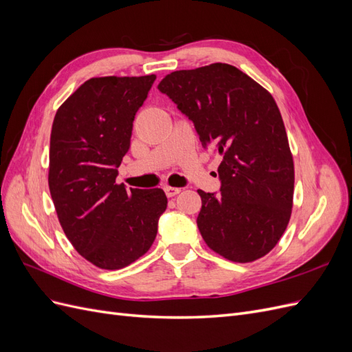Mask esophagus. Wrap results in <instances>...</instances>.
Here are the masks:
<instances>
[{
  "mask_svg": "<svg viewBox=\"0 0 352 352\" xmlns=\"http://www.w3.org/2000/svg\"><path fill=\"white\" fill-rule=\"evenodd\" d=\"M164 192L167 197H175L180 192V188H175V186H164Z\"/></svg>",
  "mask_w": 352,
  "mask_h": 352,
  "instance_id": "esophagus-1",
  "label": "esophagus"
}]
</instances>
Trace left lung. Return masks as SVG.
<instances>
[{"label": "left lung", "mask_w": 352, "mask_h": 352, "mask_svg": "<svg viewBox=\"0 0 352 352\" xmlns=\"http://www.w3.org/2000/svg\"><path fill=\"white\" fill-rule=\"evenodd\" d=\"M158 91L194 123L201 145L223 155L220 194L198 189L201 236L230 261L261 258L283 235L294 198V162L278 104L225 63L170 73Z\"/></svg>", "instance_id": "1"}]
</instances>
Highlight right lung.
Returning <instances> with one entry per match:
<instances>
[{
    "label": "right lung",
    "instance_id": "obj_1",
    "mask_svg": "<svg viewBox=\"0 0 352 352\" xmlns=\"http://www.w3.org/2000/svg\"><path fill=\"white\" fill-rule=\"evenodd\" d=\"M154 80L155 74L92 78L63 102L52 122L51 198L74 250L100 269H123L142 257L167 208L163 189L116 184L135 114Z\"/></svg>",
    "mask_w": 352,
    "mask_h": 352
}]
</instances>
